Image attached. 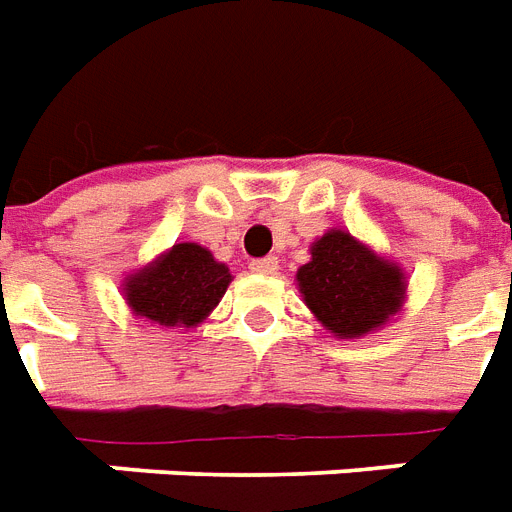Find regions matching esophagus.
<instances>
[{"instance_id":"1","label":"esophagus","mask_w":512,"mask_h":512,"mask_svg":"<svg viewBox=\"0 0 512 512\" xmlns=\"http://www.w3.org/2000/svg\"><path fill=\"white\" fill-rule=\"evenodd\" d=\"M251 270L259 272V275H275V272H278V259H275V256H267V259L251 261Z\"/></svg>"}]
</instances>
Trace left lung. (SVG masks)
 I'll return each instance as SVG.
<instances>
[{
  "label": "left lung",
  "instance_id": "obj_1",
  "mask_svg": "<svg viewBox=\"0 0 512 512\" xmlns=\"http://www.w3.org/2000/svg\"><path fill=\"white\" fill-rule=\"evenodd\" d=\"M297 280L307 307L337 337H361L386 324L405 294L402 272L340 229L315 242L313 261Z\"/></svg>",
  "mask_w": 512,
  "mask_h": 512
}]
</instances>
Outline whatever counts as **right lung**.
<instances>
[{
    "mask_svg": "<svg viewBox=\"0 0 512 512\" xmlns=\"http://www.w3.org/2000/svg\"><path fill=\"white\" fill-rule=\"evenodd\" d=\"M229 270L194 242L172 245L148 270L126 280V302L134 313L161 326H197L213 310L226 286Z\"/></svg>",
    "mask_w": 512,
    "mask_h": 512,
    "instance_id": "1",
    "label": "right lung"
}]
</instances>
